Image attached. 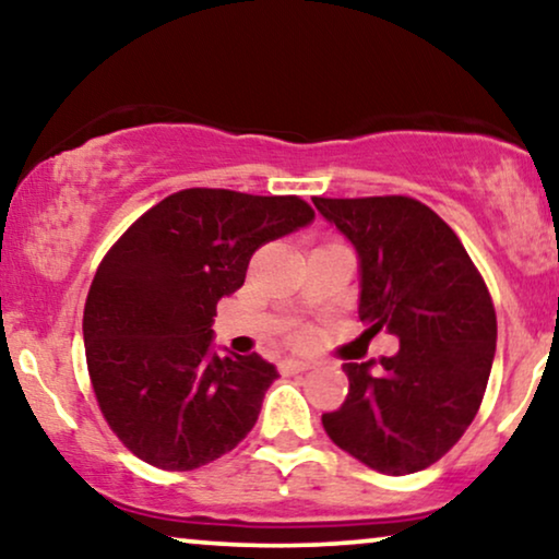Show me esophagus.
Instances as JSON below:
<instances>
[{"instance_id": "obj_1", "label": "esophagus", "mask_w": 559, "mask_h": 559, "mask_svg": "<svg viewBox=\"0 0 559 559\" xmlns=\"http://www.w3.org/2000/svg\"><path fill=\"white\" fill-rule=\"evenodd\" d=\"M308 369H312V364L302 361V358H285V361L280 364L282 373H300V371H308Z\"/></svg>"}]
</instances>
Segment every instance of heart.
<instances>
[{"label": "heart", "mask_w": 559, "mask_h": 559, "mask_svg": "<svg viewBox=\"0 0 559 559\" xmlns=\"http://www.w3.org/2000/svg\"><path fill=\"white\" fill-rule=\"evenodd\" d=\"M300 338H305V333H300Z\"/></svg>", "instance_id": "1"}]
</instances>
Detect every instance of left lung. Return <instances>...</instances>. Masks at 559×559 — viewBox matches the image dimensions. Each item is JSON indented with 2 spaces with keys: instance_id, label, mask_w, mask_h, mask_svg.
<instances>
[{
  "instance_id": "obj_1",
  "label": "left lung",
  "mask_w": 559,
  "mask_h": 559,
  "mask_svg": "<svg viewBox=\"0 0 559 559\" xmlns=\"http://www.w3.org/2000/svg\"><path fill=\"white\" fill-rule=\"evenodd\" d=\"M361 259V338L400 354L343 364L346 402L325 412L335 445L386 476L438 463L476 417L496 354V310L453 228L409 195L312 198Z\"/></svg>"
}]
</instances>
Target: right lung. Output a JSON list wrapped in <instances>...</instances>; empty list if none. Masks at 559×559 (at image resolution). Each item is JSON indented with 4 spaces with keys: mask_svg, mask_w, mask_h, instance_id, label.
<instances>
[{
    "mask_svg": "<svg viewBox=\"0 0 559 559\" xmlns=\"http://www.w3.org/2000/svg\"><path fill=\"white\" fill-rule=\"evenodd\" d=\"M312 218L297 195L188 188L106 251L83 308L86 364L106 425L140 461L193 471L247 438L277 369L211 354L213 316L259 247Z\"/></svg>",
    "mask_w": 559,
    "mask_h": 559,
    "instance_id": "right-lung-1",
    "label": "right lung"
}]
</instances>
